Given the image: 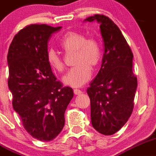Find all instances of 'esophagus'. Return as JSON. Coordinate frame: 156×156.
<instances>
[{
  "label": "esophagus",
  "mask_w": 156,
  "mask_h": 156,
  "mask_svg": "<svg viewBox=\"0 0 156 156\" xmlns=\"http://www.w3.org/2000/svg\"><path fill=\"white\" fill-rule=\"evenodd\" d=\"M73 93H74L75 95H80L82 94V90H79V89H74L73 90Z\"/></svg>",
  "instance_id": "esophagus-1"
}]
</instances>
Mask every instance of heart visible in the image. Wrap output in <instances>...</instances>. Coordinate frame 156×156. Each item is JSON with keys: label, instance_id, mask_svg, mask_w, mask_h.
<instances>
[{"label": "heart", "instance_id": "heart-1", "mask_svg": "<svg viewBox=\"0 0 156 156\" xmlns=\"http://www.w3.org/2000/svg\"><path fill=\"white\" fill-rule=\"evenodd\" d=\"M60 46L66 51H76L75 67L69 71L62 78L65 85L80 87L91 76V67H96L101 59V47L94 38L87 39L86 36L77 31H68L61 40ZM47 61L52 69L61 72L64 64L58 54L51 48L47 51Z\"/></svg>", "mask_w": 156, "mask_h": 156}]
</instances>
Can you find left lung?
I'll list each match as a JSON object with an SVG mask.
<instances>
[{
    "mask_svg": "<svg viewBox=\"0 0 156 156\" xmlns=\"http://www.w3.org/2000/svg\"><path fill=\"white\" fill-rule=\"evenodd\" d=\"M99 23L105 53L100 70L90 82L87 94L90 100L94 128L106 136L119 130L133 109L137 78L133 73V55L122 31L109 17L95 15L84 22Z\"/></svg>",
    "mask_w": 156,
    "mask_h": 156,
    "instance_id": "left-lung-1",
    "label": "left lung"
}]
</instances>
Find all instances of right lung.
<instances>
[{
    "label": "right lung",
    "instance_id": "obj_1",
    "mask_svg": "<svg viewBox=\"0 0 156 156\" xmlns=\"http://www.w3.org/2000/svg\"><path fill=\"white\" fill-rule=\"evenodd\" d=\"M61 28L26 26L15 36L8 51V87L13 108L26 130L40 141H49L58 136L73 97L71 87H62L56 80L47 61L48 40Z\"/></svg>",
    "mask_w": 156,
    "mask_h": 156
}]
</instances>
